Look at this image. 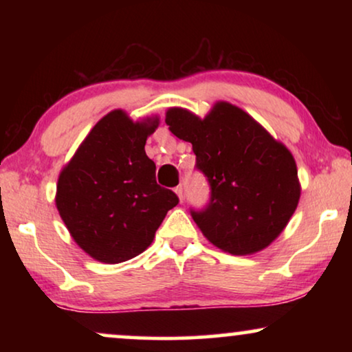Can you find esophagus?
I'll return each mask as SVG.
<instances>
[{
    "instance_id": "34e87169",
    "label": "esophagus",
    "mask_w": 352,
    "mask_h": 352,
    "mask_svg": "<svg viewBox=\"0 0 352 352\" xmlns=\"http://www.w3.org/2000/svg\"><path fill=\"white\" fill-rule=\"evenodd\" d=\"M175 192H176V195L179 197V200L182 201V199H184V189H182V186H177L176 189H175Z\"/></svg>"
}]
</instances>
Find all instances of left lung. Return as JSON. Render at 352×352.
Instances as JSON below:
<instances>
[{
  "instance_id": "left-lung-1",
  "label": "left lung",
  "mask_w": 352,
  "mask_h": 352,
  "mask_svg": "<svg viewBox=\"0 0 352 352\" xmlns=\"http://www.w3.org/2000/svg\"><path fill=\"white\" fill-rule=\"evenodd\" d=\"M176 138L192 144L208 177L211 200L192 218L214 247L253 254L269 247L295 213L301 195L296 162L285 144L237 105L218 100L205 118L166 110Z\"/></svg>"
}]
</instances>
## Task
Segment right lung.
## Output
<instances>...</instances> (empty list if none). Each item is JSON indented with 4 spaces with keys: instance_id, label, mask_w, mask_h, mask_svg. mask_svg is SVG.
<instances>
[{
    "instance_id": "1",
    "label": "right lung",
    "mask_w": 352,
    "mask_h": 352,
    "mask_svg": "<svg viewBox=\"0 0 352 352\" xmlns=\"http://www.w3.org/2000/svg\"><path fill=\"white\" fill-rule=\"evenodd\" d=\"M157 115L133 122L122 109L99 120L57 179L56 206L76 245L96 261L118 264L141 254L177 205L155 181L146 141Z\"/></svg>"
}]
</instances>
